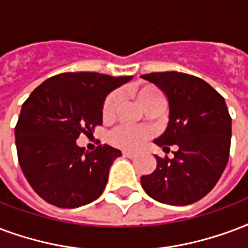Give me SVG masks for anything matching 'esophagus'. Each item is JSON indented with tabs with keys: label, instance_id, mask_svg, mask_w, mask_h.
I'll use <instances>...</instances> for the list:
<instances>
[{
	"label": "esophagus",
	"instance_id": "1",
	"mask_svg": "<svg viewBox=\"0 0 248 248\" xmlns=\"http://www.w3.org/2000/svg\"><path fill=\"white\" fill-rule=\"evenodd\" d=\"M124 154V156L126 157H135L137 156V152H133V151H122Z\"/></svg>",
	"mask_w": 248,
	"mask_h": 248
}]
</instances>
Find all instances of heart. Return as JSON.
<instances>
[{"mask_svg":"<svg viewBox=\"0 0 248 248\" xmlns=\"http://www.w3.org/2000/svg\"><path fill=\"white\" fill-rule=\"evenodd\" d=\"M138 101L140 105L146 109L148 106L154 104L155 101L164 98L157 88L155 87H143L137 93ZM121 92L114 91L106 96L104 105H102V117L104 118H111L114 117L118 109L119 102H121ZM152 135V130L146 126H130V124H118L114 129L110 130L109 142L119 148H126V150H133L139 147L144 140H147Z\"/></svg>","mask_w":248,"mask_h":248,"instance_id":"1","label":"heart"}]
</instances>
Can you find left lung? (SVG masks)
<instances>
[{"instance_id":"obj_1","label":"left lung","mask_w":248,"mask_h":248,"mask_svg":"<svg viewBox=\"0 0 248 248\" xmlns=\"http://www.w3.org/2000/svg\"><path fill=\"white\" fill-rule=\"evenodd\" d=\"M142 78L155 84L170 102L166 133L157 146L176 144L175 156L156 157V170L140 177L146 193L159 202L189 205L205 197L226 168L232 143V117L214 88L188 73L156 72Z\"/></svg>"}]
</instances>
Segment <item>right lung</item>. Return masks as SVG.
Wrapping results in <instances>:
<instances>
[{
  "mask_svg": "<svg viewBox=\"0 0 248 248\" xmlns=\"http://www.w3.org/2000/svg\"><path fill=\"white\" fill-rule=\"evenodd\" d=\"M130 80L96 72L60 73L23 102L16 126L18 161L45 201L71 209L102 194L110 166L122 154L108 144L88 152L76 139L102 124L106 94Z\"/></svg>",
  "mask_w": 248,
  "mask_h": 248,
  "instance_id": "right-lung-1",
  "label": "right lung"
}]
</instances>
